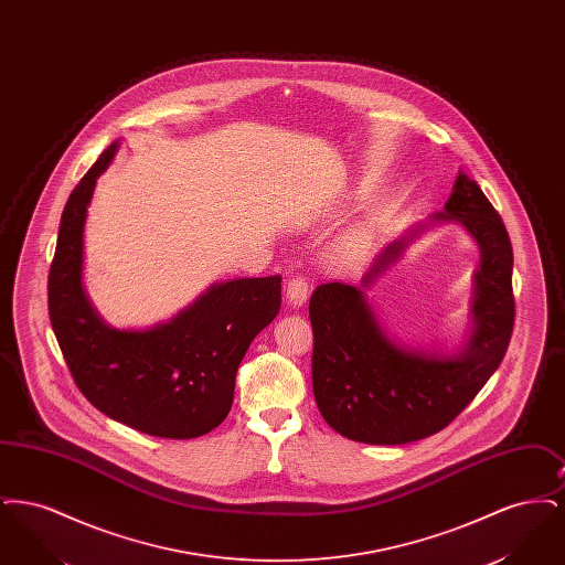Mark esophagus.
<instances>
[{
	"instance_id": "34e87169",
	"label": "esophagus",
	"mask_w": 565,
	"mask_h": 565,
	"mask_svg": "<svg viewBox=\"0 0 565 565\" xmlns=\"http://www.w3.org/2000/svg\"><path fill=\"white\" fill-rule=\"evenodd\" d=\"M309 295V281L305 275H292L286 284V302L290 307H300Z\"/></svg>"
}]
</instances>
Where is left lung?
<instances>
[{
    "instance_id": "obj_1",
    "label": "left lung",
    "mask_w": 565,
    "mask_h": 565,
    "mask_svg": "<svg viewBox=\"0 0 565 565\" xmlns=\"http://www.w3.org/2000/svg\"><path fill=\"white\" fill-rule=\"evenodd\" d=\"M431 220L459 222L481 249V267L475 273V328L457 355L392 343L362 288L330 281L318 286L309 300L316 403L326 424L350 440L404 445L447 428L475 401L509 350L514 326L512 245L502 217L481 186L459 173L445 212ZM422 228H413L411 237ZM411 237L385 247L364 275V288L398 260Z\"/></svg>"
}]
</instances>
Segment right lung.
I'll list each match as a JSON object with an SVG mask.
<instances>
[{"label": "right lung", "instance_id": "1", "mask_svg": "<svg viewBox=\"0 0 565 565\" xmlns=\"http://www.w3.org/2000/svg\"><path fill=\"white\" fill-rule=\"evenodd\" d=\"M114 141L72 190L49 273V313L67 369L84 398L111 419L161 438H196L217 428L235 396V376L254 337L281 307V277L215 284L171 322L118 330L82 288V237L97 178Z\"/></svg>", "mask_w": 565, "mask_h": 565}]
</instances>
